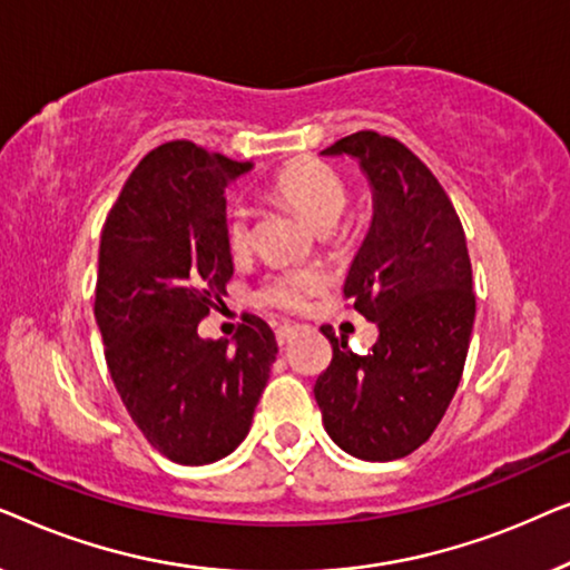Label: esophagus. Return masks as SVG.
<instances>
[{
    "instance_id": "34e87169",
    "label": "esophagus",
    "mask_w": 570,
    "mask_h": 570,
    "mask_svg": "<svg viewBox=\"0 0 570 570\" xmlns=\"http://www.w3.org/2000/svg\"><path fill=\"white\" fill-rule=\"evenodd\" d=\"M295 334H298V326L295 324H279L277 330H275V337H277V345L279 347H285L287 342H291Z\"/></svg>"
}]
</instances>
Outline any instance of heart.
I'll return each mask as SVG.
<instances>
[{"instance_id":"b5f03b06","label":"heart","mask_w":570,"mask_h":570,"mask_svg":"<svg viewBox=\"0 0 570 570\" xmlns=\"http://www.w3.org/2000/svg\"><path fill=\"white\" fill-rule=\"evenodd\" d=\"M275 191L293 205L316 230H332L345 215L350 191L340 170L322 160H295L275 176ZM254 236V209L246 202H230L225 209V240L233 254L246 252ZM322 287V277L306 269L272 272L256 287V303L279 311L306 308L311 295Z\"/></svg>"}]
</instances>
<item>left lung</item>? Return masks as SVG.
<instances>
[{"label":"left lung","mask_w":570,"mask_h":570,"mask_svg":"<svg viewBox=\"0 0 570 570\" xmlns=\"http://www.w3.org/2000/svg\"><path fill=\"white\" fill-rule=\"evenodd\" d=\"M324 155H353L371 178L373 223L342 295L379 340L355 355L324 324L332 363L314 396L342 451L392 462L431 439L462 381L474 324L470 252L449 194L400 139L363 129Z\"/></svg>","instance_id":"1"}]
</instances>
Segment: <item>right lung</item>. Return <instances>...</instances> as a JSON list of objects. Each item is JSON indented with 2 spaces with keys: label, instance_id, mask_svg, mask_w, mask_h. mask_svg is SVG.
I'll use <instances>...</instances> for the list:
<instances>
[{
  "label": "right lung",
  "instance_id": "right-lung-1",
  "mask_svg": "<svg viewBox=\"0 0 570 570\" xmlns=\"http://www.w3.org/2000/svg\"><path fill=\"white\" fill-rule=\"evenodd\" d=\"M252 163L189 139L139 160L100 233L96 322L124 407L163 456L209 464L246 439L275 363V332L246 314L228 340L197 326L233 277L225 186Z\"/></svg>",
  "mask_w": 570,
  "mask_h": 570
}]
</instances>
